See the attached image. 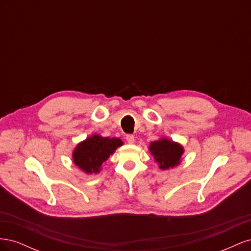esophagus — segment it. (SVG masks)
Wrapping results in <instances>:
<instances>
[{
	"label": "esophagus",
	"mask_w": 251,
	"mask_h": 251,
	"mask_svg": "<svg viewBox=\"0 0 251 251\" xmlns=\"http://www.w3.org/2000/svg\"><path fill=\"white\" fill-rule=\"evenodd\" d=\"M126 141H127L128 144H133V143L135 142V138H134L133 135H126Z\"/></svg>",
	"instance_id": "obj_1"
}]
</instances>
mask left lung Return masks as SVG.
<instances>
[{"mask_svg": "<svg viewBox=\"0 0 251 251\" xmlns=\"http://www.w3.org/2000/svg\"><path fill=\"white\" fill-rule=\"evenodd\" d=\"M149 151L154 157L159 169L165 171L176 168L181 163L184 148L179 142L161 137L150 143Z\"/></svg>", "mask_w": 251, "mask_h": 251, "instance_id": "8db88e82", "label": "left lung"}]
</instances>
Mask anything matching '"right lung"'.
<instances>
[{
  "instance_id": "obj_1",
  "label": "right lung",
  "mask_w": 251,
  "mask_h": 251,
  "mask_svg": "<svg viewBox=\"0 0 251 251\" xmlns=\"http://www.w3.org/2000/svg\"><path fill=\"white\" fill-rule=\"evenodd\" d=\"M123 144L124 141L119 138L102 137L100 134H92L74 148L72 161L87 175L98 174L102 169V164Z\"/></svg>"
}]
</instances>
